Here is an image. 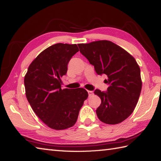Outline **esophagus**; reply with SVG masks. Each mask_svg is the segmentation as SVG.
Masks as SVG:
<instances>
[{
	"instance_id": "34e87169",
	"label": "esophagus",
	"mask_w": 161,
	"mask_h": 161,
	"mask_svg": "<svg viewBox=\"0 0 161 161\" xmlns=\"http://www.w3.org/2000/svg\"><path fill=\"white\" fill-rule=\"evenodd\" d=\"M87 92H88V95L89 97H92L93 95H94V92H92V91H87Z\"/></svg>"
}]
</instances>
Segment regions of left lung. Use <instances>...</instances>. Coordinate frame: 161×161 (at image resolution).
<instances>
[{
	"label": "left lung",
	"instance_id": "8db88e82",
	"mask_svg": "<svg viewBox=\"0 0 161 161\" xmlns=\"http://www.w3.org/2000/svg\"><path fill=\"white\" fill-rule=\"evenodd\" d=\"M80 52L98 75L106 74L107 92L95 90L101 99L96 113L102 122L115 125L128 118L137 104L142 90L140 68L135 59L109 41L78 44Z\"/></svg>",
	"mask_w": 161,
	"mask_h": 161
}]
</instances>
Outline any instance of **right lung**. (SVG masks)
Here are the masks:
<instances>
[{
	"label": "right lung",
	"mask_w": 161,
	"mask_h": 161,
	"mask_svg": "<svg viewBox=\"0 0 161 161\" xmlns=\"http://www.w3.org/2000/svg\"><path fill=\"white\" fill-rule=\"evenodd\" d=\"M78 51L76 44L50 46L31 62L24 77L26 96L33 111L54 130L74 125L88 97L84 88H61L60 78L66 75L69 61Z\"/></svg>",
	"instance_id": "1"
}]
</instances>
